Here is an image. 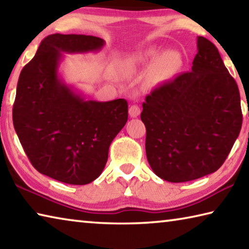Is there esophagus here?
<instances>
[{
	"label": "esophagus",
	"mask_w": 249,
	"mask_h": 249,
	"mask_svg": "<svg viewBox=\"0 0 249 249\" xmlns=\"http://www.w3.org/2000/svg\"><path fill=\"white\" fill-rule=\"evenodd\" d=\"M128 114L130 117H137L141 114V107L138 105H130L128 108Z\"/></svg>",
	"instance_id": "34e87169"
}]
</instances>
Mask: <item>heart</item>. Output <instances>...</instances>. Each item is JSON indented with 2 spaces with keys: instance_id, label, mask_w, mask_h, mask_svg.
<instances>
[{
  "instance_id": "b5f03b06",
  "label": "heart",
  "mask_w": 249,
  "mask_h": 249,
  "mask_svg": "<svg viewBox=\"0 0 249 249\" xmlns=\"http://www.w3.org/2000/svg\"><path fill=\"white\" fill-rule=\"evenodd\" d=\"M151 65V80L155 83H162L176 77L182 68V56L176 50H166L160 53L157 47H149L125 61L126 68L130 71L149 68Z\"/></svg>"
}]
</instances>
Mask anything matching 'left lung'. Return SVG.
Wrapping results in <instances>:
<instances>
[{
  "label": "left lung",
  "mask_w": 249,
  "mask_h": 249,
  "mask_svg": "<svg viewBox=\"0 0 249 249\" xmlns=\"http://www.w3.org/2000/svg\"><path fill=\"white\" fill-rule=\"evenodd\" d=\"M151 169L169 182L215 172L242 128L237 83L213 43L197 37L192 70L151 91L141 114Z\"/></svg>",
  "instance_id": "1"
}]
</instances>
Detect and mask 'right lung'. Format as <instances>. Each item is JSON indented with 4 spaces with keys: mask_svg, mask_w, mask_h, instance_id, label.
Wrapping results in <instances>:
<instances>
[{
    "mask_svg": "<svg viewBox=\"0 0 249 249\" xmlns=\"http://www.w3.org/2000/svg\"><path fill=\"white\" fill-rule=\"evenodd\" d=\"M103 46L95 36L53 34L20 71L15 132L34 168L61 182L82 185L98 178L128 119L126 100L86 101L58 77L61 52H98Z\"/></svg>",
    "mask_w": 249,
    "mask_h": 249,
    "instance_id": "add662e5",
    "label": "right lung"
}]
</instances>
